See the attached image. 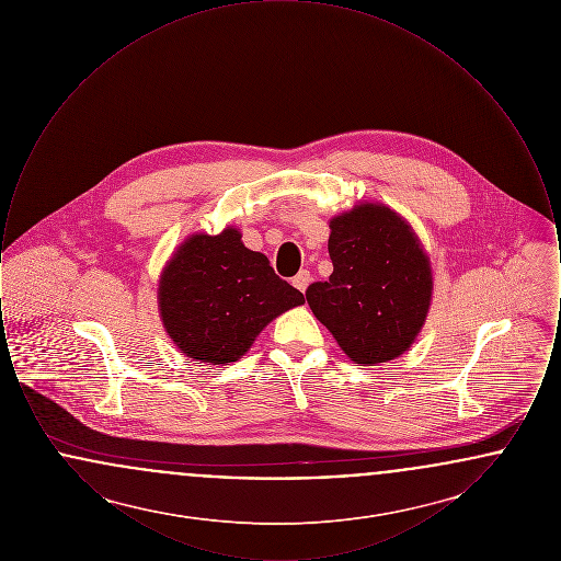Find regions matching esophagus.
I'll return each mask as SVG.
<instances>
[{"label":"esophagus","instance_id":"esophagus-1","mask_svg":"<svg viewBox=\"0 0 561 561\" xmlns=\"http://www.w3.org/2000/svg\"><path fill=\"white\" fill-rule=\"evenodd\" d=\"M309 282H311V273L302 268V271H298V275H294L293 286L296 290L305 293V290H307V286H309Z\"/></svg>","mask_w":561,"mask_h":561}]
</instances>
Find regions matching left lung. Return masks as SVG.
I'll list each match as a JSON object with an SVG mask.
<instances>
[{"label": "left lung", "mask_w": 561, "mask_h": 561, "mask_svg": "<svg viewBox=\"0 0 561 561\" xmlns=\"http://www.w3.org/2000/svg\"><path fill=\"white\" fill-rule=\"evenodd\" d=\"M334 271L307 288L313 316L355 364L400 357L427 320L433 275L428 256L400 214L359 204L330 220Z\"/></svg>", "instance_id": "8db88e82"}]
</instances>
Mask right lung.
<instances>
[{
  "label": "right lung",
  "instance_id": "1",
  "mask_svg": "<svg viewBox=\"0 0 561 561\" xmlns=\"http://www.w3.org/2000/svg\"><path fill=\"white\" fill-rule=\"evenodd\" d=\"M161 321L181 353L227 366L252 347L268 321L305 302L275 275L268 259L248 250L241 233H195L179 245L158 288Z\"/></svg>",
  "mask_w": 561,
  "mask_h": 561
}]
</instances>
